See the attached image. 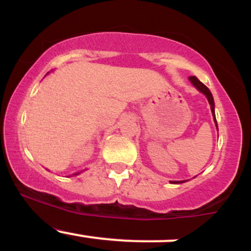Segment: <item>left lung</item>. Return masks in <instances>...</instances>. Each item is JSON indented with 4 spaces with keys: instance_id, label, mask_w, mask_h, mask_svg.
<instances>
[{
    "instance_id": "obj_1",
    "label": "left lung",
    "mask_w": 251,
    "mask_h": 251,
    "mask_svg": "<svg viewBox=\"0 0 251 251\" xmlns=\"http://www.w3.org/2000/svg\"><path fill=\"white\" fill-rule=\"evenodd\" d=\"M189 80H190V82H191L192 85H194L201 94H204V96L206 97V99H208V101L210 103V108H211V113H212V118H214L216 128H217V131H218V126H217V122H216V114H215V101H214V97H212L211 92H210V89L206 87L203 82H201L196 76H189ZM185 181H188V180H170V183L181 184V183H185Z\"/></svg>"
}]
</instances>
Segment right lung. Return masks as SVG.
I'll use <instances>...</instances> for the list:
<instances>
[{
    "label": "right lung",
    "instance_id": "obj_1",
    "mask_svg": "<svg viewBox=\"0 0 251 251\" xmlns=\"http://www.w3.org/2000/svg\"><path fill=\"white\" fill-rule=\"evenodd\" d=\"M47 74H46V75H47ZM80 174H81V172H76V174H73V176H77V175H80Z\"/></svg>",
    "mask_w": 251,
    "mask_h": 251
}]
</instances>
